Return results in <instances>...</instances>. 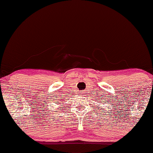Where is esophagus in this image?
<instances>
[{
	"instance_id": "34e87169",
	"label": "esophagus",
	"mask_w": 153,
	"mask_h": 153,
	"mask_svg": "<svg viewBox=\"0 0 153 153\" xmlns=\"http://www.w3.org/2000/svg\"><path fill=\"white\" fill-rule=\"evenodd\" d=\"M79 93L80 94V95H83V94L85 93H84V92H83V91H79Z\"/></svg>"
}]
</instances>
